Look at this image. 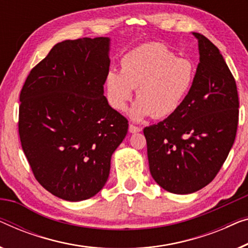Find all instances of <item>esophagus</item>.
<instances>
[{
    "label": "esophagus",
    "instance_id": "34e87169",
    "mask_svg": "<svg viewBox=\"0 0 248 248\" xmlns=\"http://www.w3.org/2000/svg\"><path fill=\"white\" fill-rule=\"evenodd\" d=\"M142 128L139 127V126H135V125L130 124V126H128V131L130 133H138V132H141Z\"/></svg>",
    "mask_w": 248,
    "mask_h": 248
}]
</instances>
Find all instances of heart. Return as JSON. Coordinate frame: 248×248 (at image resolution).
Returning <instances> with one entry per match:
<instances>
[{
    "label": "heart",
    "instance_id": "1",
    "mask_svg": "<svg viewBox=\"0 0 248 248\" xmlns=\"http://www.w3.org/2000/svg\"><path fill=\"white\" fill-rule=\"evenodd\" d=\"M195 76L190 60L180 58L162 44H144L122 58L121 71L112 69L106 74L107 100L114 109L123 112L136 88L138 100L130 109L132 120L142 121L151 114L166 118L180 108Z\"/></svg>",
    "mask_w": 248,
    "mask_h": 248
}]
</instances>
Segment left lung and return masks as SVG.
Masks as SVG:
<instances>
[{
	"label": "left lung",
	"mask_w": 248,
	"mask_h": 248,
	"mask_svg": "<svg viewBox=\"0 0 248 248\" xmlns=\"http://www.w3.org/2000/svg\"><path fill=\"white\" fill-rule=\"evenodd\" d=\"M195 81L177 112L145 127L150 172L161 188L188 195L209 185L234 144L238 94L224 57L204 35Z\"/></svg>",
	"instance_id": "obj_1"
}]
</instances>
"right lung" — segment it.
Here are the masks:
<instances>
[{"label": "right lung", "mask_w": 248, "mask_h": 248, "mask_svg": "<svg viewBox=\"0 0 248 248\" xmlns=\"http://www.w3.org/2000/svg\"><path fill=\"white\" fill-rule=\"evenodd\" d=\"M110 39L59 42L30 71L20 94L19 134L35 179L67 202L105 186L127 120L108 105L104 84Z\"/></svg>", "instance_id": "add662e5"}]
</instances>
